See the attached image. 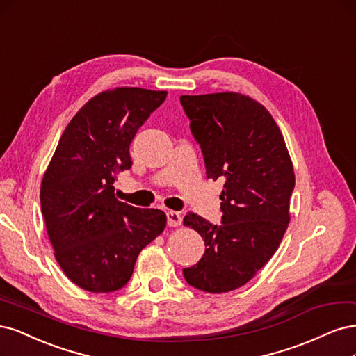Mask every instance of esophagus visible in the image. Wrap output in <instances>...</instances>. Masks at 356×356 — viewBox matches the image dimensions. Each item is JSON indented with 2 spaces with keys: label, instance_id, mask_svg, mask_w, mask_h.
I'll return each mask as SVG.
<instances>
[{
  "label": "esophagus",
  "instance_id": "obj_1",
  "mask_svg": "<svg viewBox=\"0 0 356 356\" xmlns=\"http://www.w3.org/2000/svg\"><path fill=\"white\" fill-rule=\"evenodd\" d=\"M167 225L170 227H177L181 225V216L177 211H167Z\"/></svg>",
  "mask_w": 356,
  "mask_h": 356
}]
</instances>
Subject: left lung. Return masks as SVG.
<instances>
[{
    "instance_id": "left-lung-1",
    "label": "left lung",
    "mask_w": 356,
    "mask_h": 356,
    "mask_svg": "<svg viewBox=\"0 0 356 356\" xmlns=\"http://www.w3.org/2000/svg\"><path fill=\"white\" fill-rule=\"evenodd\" d=\"M180 103L207 177L226 179L222 225L195 213L183 219L205 244L201 260L183 269V277L201 291L227 293L247 284L278 250L290 223L293 163L277 122L250 96L225 91L180 96Z\"/></svg>"
}]
</instances>
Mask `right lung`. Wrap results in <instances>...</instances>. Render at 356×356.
Here are the masks:
<instances>
[{
	"mask_svg": "<svg viewBox=\"0 0 356 356\" xmlns=\"http://www.w3.org/2000/svg\"><path fill=\"white\" fill-rule=\"evenodd\" d=\"M167 91L117 87L91 97L57 143L41 181V211L54 257L90 293L131 278L140 251L163 234L167 216L115 198L113 180L131 167L130 143Z\"/></svg>",
	"mask_w": 356,
	"mask_h": 356,
	"instance_id": "add662e5",
	"label": "right lung"
}]
</instances>
